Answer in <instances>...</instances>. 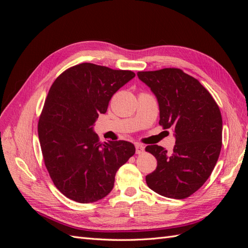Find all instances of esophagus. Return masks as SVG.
<instances>
[{
	"mask_svg": "<svg viewBox=\"0 0 248 248\" xmlns=\"http://www.w3.org/2000/svg\"><path fill=\"white\" fill-rule=\"evenodd\" d=\"M144 151H145V147L142 146L141 144H140V142H137V144H136L137 154H141V153H144Z\"/></svg>",
	"mask_w": 248,
	"mask_h": 248,
	"instance_id": "1",
	"label": "esophagus"
}]
</instances>
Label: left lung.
<instances>
[{
	"label": "left lung",
	"instance_id": "left-lung-1",
	"mask_svg": "<svg viewBox=\"0 0 248 248\" xmlns=\"http://www.w3.org/2000/svg\"><path fill=\"white\" fill-rule=\"evenodd\" d=\"M159 104V125L175 130L171 152L150 145L146 151L157 159L146 176L150 189L166 198L183 200L204 185L218 160L222 145L220 109L201 82L179 68L139 71Z\"/></svg>",
	"mask_w": 248,
	"mask_h": 248
}]
</instances>
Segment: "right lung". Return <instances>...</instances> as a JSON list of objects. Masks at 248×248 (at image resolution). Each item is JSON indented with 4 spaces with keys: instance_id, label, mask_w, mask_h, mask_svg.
I'll list each match as a JSON object with an SVG mask.
<instances>
[{
    "instance_id": "obj_1",
    "label": "right lung",
    "mask_w": 248,
    "mask_h": 248,
    "mask_svg": "<svg viewBox=\"0 0 248 248\" xmlns=\"http://www.w3.org/2000/svg\"><path fill=\"white\" fill-rule=\"evenodd\" d=\"M136 77L130 70L81 63L51 85L38 122L44 164L55 186L81 204L106 198L117 170L136 153L125 140L102 142L93 132L118 90Z\"/></svg>"
}]
</instances>
